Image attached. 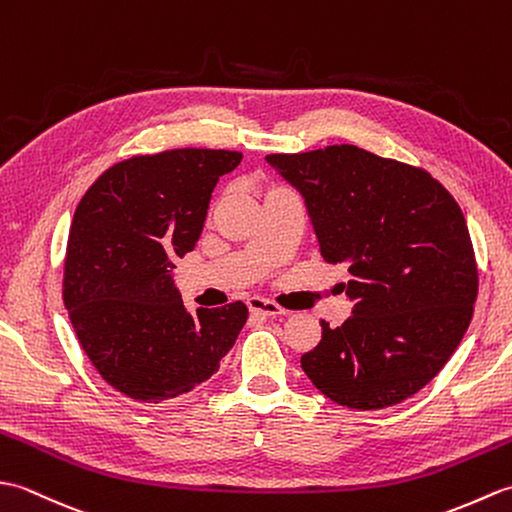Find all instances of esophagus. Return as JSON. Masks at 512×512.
Wrapping results in <instances>:
<instances>
[{"label": "esophagus", "mask_w": 512, "mask_h": 512, "mask_svg": "<svg viewBox=\"0 0 512 512\" xmlns=\"http://www.w3.org/2000/svg\"><path fill=\"white\" fill-rule=\"evenodd\" d=\"M248 310L255 314H262V317H281V314H288V310L279 308L277 303L262 299V297H250L248 299Z\"/></svg>", "instance_id": "obj_1"}]
</instances>
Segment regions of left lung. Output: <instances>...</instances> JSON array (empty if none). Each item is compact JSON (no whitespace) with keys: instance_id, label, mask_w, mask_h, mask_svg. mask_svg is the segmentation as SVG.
I'll return each instance as SVG.
<instances>
[{"instance_id":"1","label":"left lung","mask_w":512,"mask_h":512,"mask_svg":"<svg viewBox=\"0 0 512 512\" xmlns=\"http://www.w3.org/2000/svg\"><path fill=\"white\" fill-rule=\"evenodd\" d=\"M266 160L306 200L321 257L350 266L341 290L352 317L339 328L321 321L303 372L350 409L418 394L473 319L477 264L458 202L424 169L354 145Z\"/></svg>"}]
</instances>
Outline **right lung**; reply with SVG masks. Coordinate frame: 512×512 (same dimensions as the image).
<instances>
[{
  "instance_id": "obj_1",
  "label": "right lung",
  "mask_w": 512,
  "mask_h": 512,
  "mask_svg": "<svg viewBox=\"0 0 512 512\" xmlns=\"http://www.w3.org/2000/svg\"><path fill=\"white\" fill-rule=\"evenodd\" d=\"M242 154L171 149L107 169L76 206L63 301L83 352L107 385L162 402L209 380L235 345L248 308L187 312L171 270L193 250L211 193Z\"/></svg>"
}]
</instances>
